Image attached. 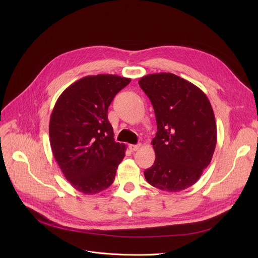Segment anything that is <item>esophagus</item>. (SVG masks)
Listing matches in <instances>:
<instances>
[{
  "label": "esophagus",
  "instance_id": "1",
  "mask_svg": "<svg viewBox=\"0 0 258 258\" xmlns=\"http://www.w3.org/2000/svg\"><path fill=\"white\" fill-rule=\"evenodd\" d=\"M128 147H130L131 152H136L141 147V144H130Z\"/></svg>",
  "mask_w": 258,
  "mask_h": 258
}]
</instances>
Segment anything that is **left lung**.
<instances>
[{
  "label": "left lung",
  "instance_id": "left-lung-1",
  "mask_svg": "<svg viewBox=\"0 0 258 258\" xmlns=\"http://www.w3.org/2000/svg\"><path fill=\"white\" fill-rule=\"evenodd\" d=\"M138 83L153 104L158 126L152 141L156 160L144 177L161 190H184L200 179L215 150L210 101L197 86L172 73L148 74Z\"/></svg>",
  "mask_w": 258,
  "mask_h": 258
}]
</instances>
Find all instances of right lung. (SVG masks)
<instances>
[{
	"label": "right lung",
	"instance_id": "1",
	"mask_svg": "<svg viewBox=\"0 0 258 258\" xmlns=\"http://www.w3.org/2000/svg\"><path fill=\"white\" fill-rule=\"evenodd\" d=\"M130 78L99 74L86 76L68 87L51 114L52 153L66 179L85 195L110 187L125 145L114 140L107 108Z\"/></svg>",
	"mask_w": 258,
	"mask_h": 258
}]
</instances>
